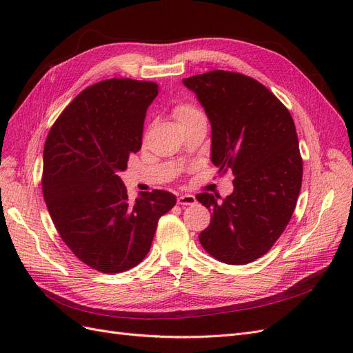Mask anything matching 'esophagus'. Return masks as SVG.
Here are the masks:
<instances>
[{"mask_svg":"<svg viewBox=\"0 0 353 353\" xmlns=\"http://www.w3.org/2000/svg\"><path fill=\"white\" fill-rule=\"evenodd\" d=\"M176 201H178V205H181V206H191V205H194L197 200L193 194H181Z\"/></svg>","mask_w":353,"mask_h":353,"instance_id":"34e87169","label":"esophagus"}]
</instances>
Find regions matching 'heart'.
<instances>
[{
	"instance_id": "obj_1",
	"label": "heart",
	"mask_w": 353,
	"mask_h": 353,
	"mask_svg": "<svg viewBox=\"0 0 353 353\" xmlns=\"http://www.w3.org/2000/svg\"><path fill=\"white\" fill-rule=\"evenodd\" d=\"M201 114L196 108H193V105L190 104H178L176 108L174 109V116L178 123H183L185 121H190L193 119V117Z\"/></svg>"
}]
</instances>
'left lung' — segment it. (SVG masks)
I'll use <instances>...</instances> for the list:
<instances>
[{
  "label": "left lung",
  "instance_id": "8db88e82",
  "mask_svg": "<svg viewBox=\"0 0 353 353\" xmlns=\"http://www.w3.org/2000/svg\"><path fill=\"white\" fill-rule=\"evenodd\" d=\"M196 92L212 126V163L231 170L234 191L196 199L212 212L199 240L228 265L259 259L280 239L302 187L303 163L290 112L245 74L212 70L183 79Z\"/></svg>",
  "mask_w": 353,
  "mask_h": 353
}]
</instances>
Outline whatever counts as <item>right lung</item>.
<instances>
[{
	"mask_svg": "<svg viewBox=\"0 0 353 353\" xmlns=\"http://www.w3.org/2000/svg\"><path fill=\"white\" fill-rule=\"evenodd\" d=\"M157 92L148 81L97 82L73 99L47 137L42 193L52 223L79 261L104 274L140 263L159 218L176 203L163 190L131 203L119 176L141 148L147 108Z\"/></svg>",
	"mask_w": 353,
	"mask_h": 353,
	"instance_id": "right-lung-1",
	"label": "right lung"
}]
</instances>
